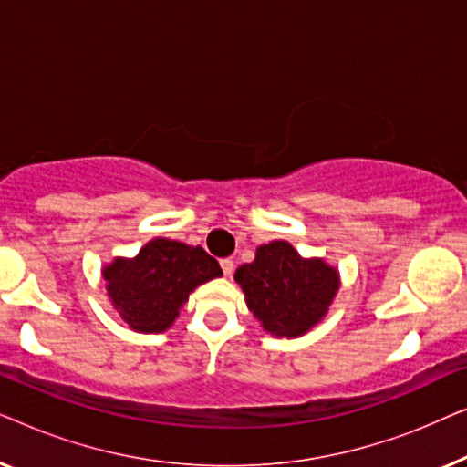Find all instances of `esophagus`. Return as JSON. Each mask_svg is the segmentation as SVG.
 I'll list each match as a JSON object with an SVG mask.
<instances>
[{
  "label": "esophagus",
  "instance_id": "1",
  "mask_svg": "<svg viewBox=\"0 0 467 467\" xmlns=\"http://www.w3.org/2000/svg\"><path fill=\"white\" fill-rule=\"evenodd\" d=\"M221 267H223V274H225V276H232L234 274V259H221Z\"/></svg>",
  "mask_w": 467,
  "mask_h": 467
}]
</instances>
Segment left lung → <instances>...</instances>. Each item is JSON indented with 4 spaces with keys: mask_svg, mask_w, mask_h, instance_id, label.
<instances>
[{
    "mask_svg": "<svg viewBox=\"0 0 467 467\" xmlns=\"http://www.w3.org/2000/svg\"><path fill=\"white\" fill-rule=\"evenodd\" d=\"M235 280L264 329L286 337L302 336L321 321L340 286L334 267L302 259L283 240L259 246L253 264L235 270Z\"/></svg>",
    "mask_w": 467,
    "mask_h": 467,
    "instance_id": "obj_1",
    "label": "left lung"
}]
</instances>
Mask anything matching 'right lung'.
I'll list each match as a JSON object with an SVG mask.
<instances>
[{
  "instance_id": "right-lung-1",
  "label": "right lung",
  "mask_w": 467,
  "mask_h": 467,
  "mask_svg": "<svg viewBox=\"0 0 467 467\" xmlns=\"http://www.w3.org/2000/svg\"><path fill=\"white\" fill-rule=\"evenodd\" d=\"M219 261L202 246L157 238L136 259H117L104 270L114 308L136 331L159 334L178 317L189 293L221 276Z\"/></svg>"
}]
</instances>
